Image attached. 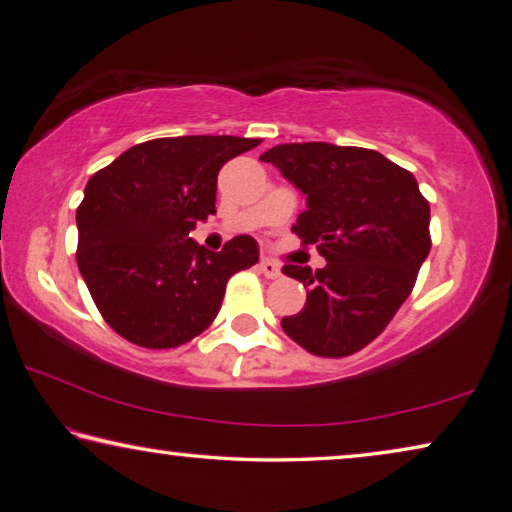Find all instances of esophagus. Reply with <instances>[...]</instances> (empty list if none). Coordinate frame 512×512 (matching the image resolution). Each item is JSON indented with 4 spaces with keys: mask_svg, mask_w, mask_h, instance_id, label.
I'll return each instance as SVG.
<instances>
[{
    "mask_svg": "<svg viewBox=\"0 0 512 512\" xmlns=\"http://www.w3.org/2000/svg\"><path fill=\"white\" fill-rule=\"evenodd\" d=\"M259 271H262L268 277V280H277V277L282 275L280 264L273 262V259H268V257H264L262 262H259Z\"/></svg>",
    "mask_w": 512,
    "mask_h": 512,
    "instance_id": "34e87169",
    "label": "esophagus"
}]
</instances>
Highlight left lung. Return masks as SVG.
Returning a JSON list of instances; mask_svg holds the SVG:
<instances>
[{
  "mask_svg": "<svg viewBox=\"0 0 512 512\" xmlns=\"http://www.w3.org/2000/svg\"><path fill=\"white\" fill-rule=\"evenodd\" d=\"M306 197L293 232L318 244L327 266L286 264L311 291L282 320L288 338L324 358L369 345L412 293L430 253V203L412 172L365 147L277 145L259 156Z\"/></svg>",
  "mask_w": 512,
  "mask_h": 512,
  "instance_id": "1",
  "label": "left lung"
}]
</instances>
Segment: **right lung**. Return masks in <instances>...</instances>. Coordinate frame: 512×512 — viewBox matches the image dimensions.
<instances>
[{"mask_svg":"<svg viewBox=\"0 0 512 512\" xmlns=\"http://www.w3.org/2000/svg\"><path fill=\"white\" fill-rule=\"evenodd\" d=\"M257 145L239 136L154 138L91 176L76 212V259L118 336L147 349L190 342L217 318L230 277L257 264L250 235L221 253L190 237L217 212L221 167Z\"/></svg>","mask_w":512,"mask_h":512,"instance_id":"add662e5","label":"right lung"}]
</instances>
